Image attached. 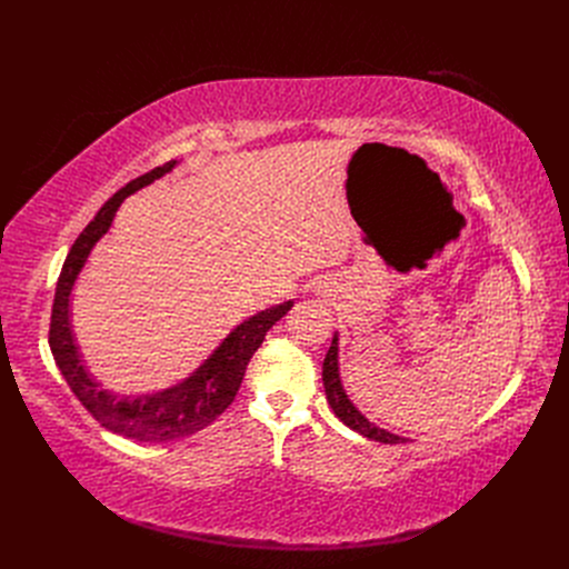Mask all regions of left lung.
Masks as SVG:
<instances>
[{
    "label": "left lung",
    "mask_w": 569,
    "mask_h": 569,
    "mask_svg": "<svg viewBox=\"0 0 569 569\" xmlns=\"http://www.w3.org/2000/svg\"><path fill=\"white\" fill-rule=\"evenodd\" d=\"M322 385H325V395H327V401H330V408L335 410V415L339 417V420H341L348 429L357 431V433L365 436V438L385 442V445L408 442V438L397 436V433H392V431L380 429L378 425H373L362 410H357V406H355V403L350 401V397L346 395L343 382H341V373H339V332H335L332 346H330V350H327V355H325V362H322Z\"/></svg>",
    "instance_id": "obj_1"
}]
</instances>
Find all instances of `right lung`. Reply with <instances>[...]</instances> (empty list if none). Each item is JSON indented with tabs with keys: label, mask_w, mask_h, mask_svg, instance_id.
Returning <instances> with one entry per match:
<instances>
[{
	"label": "right lung",
	"mask_w": 569,
	"mask_h": 569,
	"mask_svg": "<svg viewBox=\"0 0 569 569\" xmlns=\"http://www.w3.org/2000/svg\"><path fill=\"white\" fill-rule=\"evenodd\" d=\"M177 163L179 161H168L152 172L131 179L127 187L119 189L99 209L94 221L80 232L64 260L62 274L57 279L50 318V350L54 365L62 371L71 392L92 412L94 420L101 422V427L117 436L133 438L140 442H168L191 436L207 425H212L232 403L239 385H242L247 365L253 352L260 348L269 327L277 325V320H281L295 305L292 300H288L249 316L247 320L232 327L230 335H226V339L196 371H191L184 380L152 395L119 397L117 392H110L108 387H103V382L97 380L92 371L84 367L80 348L76 343V335L71 330V292L76 288V281L82 267L87 264L89 253L94 251L103 234L110 230L117 209L122 207V202L136 191L168 174Z\"/></svg>",
	"instance_id": "add662e5"
}]
</instances>
